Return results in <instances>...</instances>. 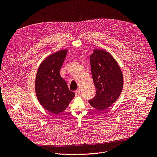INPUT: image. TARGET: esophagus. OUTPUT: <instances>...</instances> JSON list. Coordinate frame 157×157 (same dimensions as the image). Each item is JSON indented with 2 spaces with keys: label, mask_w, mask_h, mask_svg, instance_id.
I'll return each instance as SVG.
<instances>
[{
  "label": "esophagus",
  "mask_w": 157,
  "mask_h": 157,
  "mask_svg": "<svg viewBox=\"0 0 157 157\" xmlns=\"http://www.w3.org/2000/svg\"><path fill=\"white\" fill-rule=\"evenodd\" d=\"M80 94V90L79 89H78V90H76V91H75V95L76 96H79Z\"/></svg>",
  "instance_id": "34e87169"
}]
</instances>
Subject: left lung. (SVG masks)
Masks as SVG:
<instances>
[{
  "label": "left lung",
  "mask_w": 157,
  "mask_h": 157,
  "mask_svg": "<svg viewBox=\"0 0 157 157\" xmlns=\"http://www.w3.org/2000/svg\"><path fill=\"white\" fill-rule=\"evenodd\" d=\"M90 63L96 95L89 102L94 108L104 111L121 95L122 73L115 59L104 50H95L90 56Z\"/></svg>",
  "instance_id": "left-lung-1"
}]
</instances>
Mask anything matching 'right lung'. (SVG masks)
I'll return each mask as SVG.
<instances>
[{"mask_svg": "<svg viewBox=\"0 0 157 157\" xmlns=\"http://www.w3.org/2000/svg\"><path fill=\"white\" fill-rule=\"evenodd\" d=\"M67 52L63 50L47 57L40 65L36 76L38 100L44 109L55 114L64 111L75 96L59 75Z\"/></svg>", "mask_w": 157, "mask_h": 157, "instance_id": "add662e5", "label": "right lung"}]
</instances>
